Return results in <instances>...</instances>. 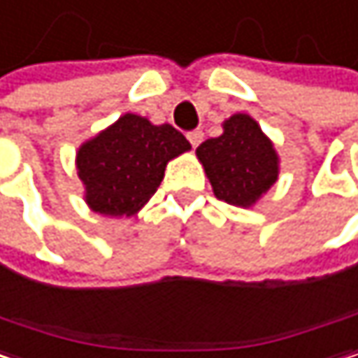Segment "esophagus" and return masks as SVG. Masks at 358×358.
Instances as JSON below:
<instances>
[{"label": "esophagus", "mask_w": 358, "mask_h": 358, "mask_svg": "<svg viewBox=\"0 0 358 358\" xmlns=\"http://www.w3.org/2000/svg\"><path fill=\"white\" fill-rule=\"evenodd\" d=\"M187 140H189V144L194 146V148H198L201 144V140H203V134H201L200 129H196V131H189L187 134Z\"/></svg>", "instance_id": "1"}]
</instances>
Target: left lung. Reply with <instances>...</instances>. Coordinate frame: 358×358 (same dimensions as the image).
<instances>
[{
	"label": "left lung",
	"mask_w": 358,
	"mask_h": 358,
	"mask_svg": "<svg viewBox=\"0 0 358 358\" xmlns=\"http://www.w3.org/2000/svg\"><path fill=\"white\" fill-rule=\"evenodd\" d=\"M196 157L214 196L239 208L255 206L280 175V157L274 142L247 113L224 119L222 134L201 142Z\"/></svg>",
	"instance_id": "left-lung-1"
}]
</instances>
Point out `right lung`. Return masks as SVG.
<instances>
[{"mask_svg": "<svg viewBox=\"0 0 358 358\" xmlns=\"http://www.w3.org/2000/svg\"><path fill=\"white\" fill-rule=\"evenodd\" d=\"M187 150L192 144L173 125L125 113L76 152L84 201L96 214L129 218L157 194L169 160Z\"/></svg>", "mask_w": 358, "mask_h": 358, "instance_id": "1", "label": "right lung"}]
</instances>
